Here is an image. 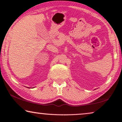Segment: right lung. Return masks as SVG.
I'll use <instances>...</instances> for the list:
<instances>
[{
	"instance_id": "1",
	"label": "right lung",
	"mask_w": 122,
	"mask_h": 122,
	"mask_svg": "<svg viewBox=\"0 0 122 122\" xmlns=\"http://www.w3.org/2000/svg\"><path fill=\"white\" fill-rule=\"evenodd\" d=\"M27 88H28V87H27Z\"/></svg>"
}]
</instances>
